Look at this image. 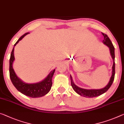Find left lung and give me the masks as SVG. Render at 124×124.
<instances>
[{
	"mask_svg": "<svg viewBox=\"0 0 124 124\" xmlns=\"http://www.w3.org/2000/svg\"><path fill=\"white\" fill-rule=\"evenodd\" d=\"M102 34L104 36V40L102 42H103L105 45H107L109 47L110 54H111V56L113 59V68H112V69H113L112 75L111 78H110V81L108 83L107 85L105 87H104V88L101 89H90V90H89V89H83L81 88V87H78L74 83L71 76L70 75L71 85L74 91L77 93H78V94L81 95V96L86 97V98H94V97L98 96L106 92L108 90V89L110 88V86H111L112 84H113L114 81V77H115V48H114L113 43H112L111 40H110L109 38L108 37V36L104 33H102Z\"/></svg>",
	"mask_w": 124,
	"mask_h": 124,
	"instance_id": "8db88e82",
	"label": "left lung"
}]
</instances>
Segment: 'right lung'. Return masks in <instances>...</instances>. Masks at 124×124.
I'll use <instances>...</instances> for the list:
<instances>
[{"instance_id":"1","label":"right lung","mask_w":124,"mask_h":124,"mask_svg":"<svg viewBox=\"0 0 124 124\" xmlns=\"http://www.w3.org/2000/svg\"><path fill=\"white\" fill-rule=\"evenodd\" d=\"M29 33H26L22 35L14 44L12 51L11 53L10 60H9V75L11 82L16 89L21 93L30 98H40L44 96L49 92L52 86V78L55 70L51 71L49 75L43 81L34 84L25 83L17 77L13 68V63L15 58L14 55V47L25 36Z\"/></svg>"}]
</instances>
